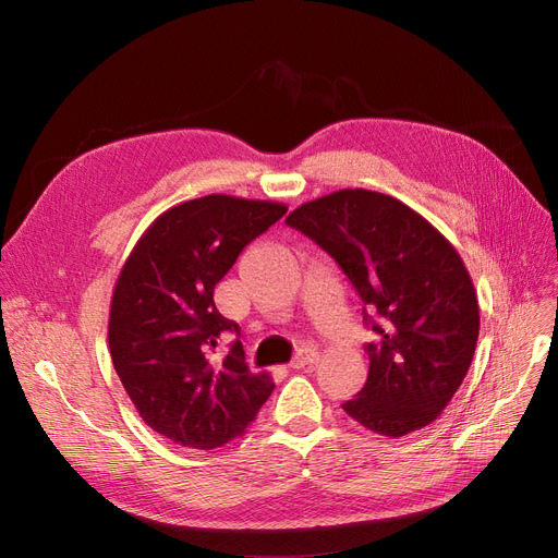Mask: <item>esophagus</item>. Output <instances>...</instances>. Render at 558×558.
<instances>
[{"label": "esophagus", "mask_w": 558, "mask_h": 558, "mask_svg": "<svg viewBox=\"0 0 558 558\" xmlns=\"http://www.w3.org/2000/svg\"><path fill=\"white\" fill-rule=\"evenodd\" d=\"M316 360H318V353L314 348H301L299 353H296V357L291 360V368H296V371H301V368H305V366H312V364H316Z\"/></svg>", "instance_id": "1"}]
</instances>
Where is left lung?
<instances>
[{"label": "left lung", "instance_id": "8db88e82", "mask_svg": "<svg viewBox=\"0 0 558 558\" xmlns=\"http://www.w3.org/2000/svg\"><path fill=\"white\" fill-rule=\"evenodd\" d=\"M284 221L335 257L375 335L366 385L343 412L391 438L434 423L480 337L477 291L457 248L402 201L360 187L307 201Z\"/></svg>", "mask_w": 558, "mask_h": 558}]
</instances>
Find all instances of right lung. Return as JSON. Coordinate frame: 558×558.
<instances>
[{
  "mask_svg": "<svg viewBox=\"0 0 558 558\" xmlns=\"http://www.w3.org/2000/svg\"><path fill=\"white\" fill-rule=\"evenodd\" d=\"M287 213L284 203L208 194L173 205L142 232L117 276L108 348L142 421L169 441L213 450L240 436L274 391L251 373L240 335L215 307V284L248 242Z\"/></svg>",
  "mask_w": 558,
  "mask_h": 558,
  "instance_id": "1",
  "label": "right lung"
}]
</instances>
